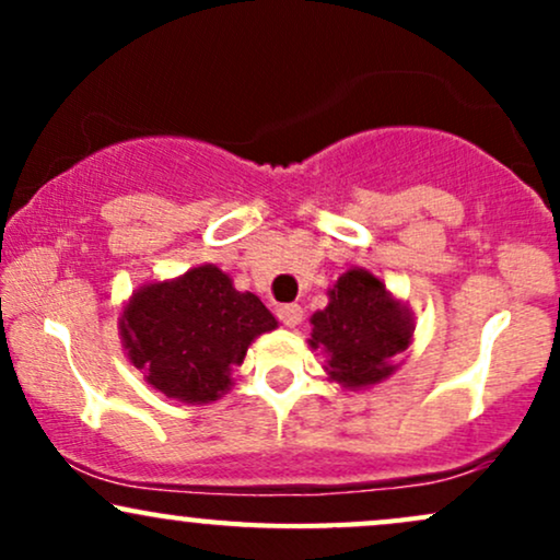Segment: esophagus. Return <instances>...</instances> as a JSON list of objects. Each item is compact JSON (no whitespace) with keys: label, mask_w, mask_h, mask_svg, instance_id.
I'll use <instances>...</instances> for the list:
<instances>
[{"label":"esophagus","mask_w":560,"mask_h":560,"mask_svg":"<svg viewBox=\"0 0 560 560\" xmlns=\"http://www.w3.org/2000/svg\"><path fill=\"white\" fill-rule=\"evenodd\" d=\"M276 316H279L281 324L292 329V326H298L300 320H302V307L294 305V302H287V305H279V311H276Z\"/></svg>","instance_id":"obj_1"}]
</instances>
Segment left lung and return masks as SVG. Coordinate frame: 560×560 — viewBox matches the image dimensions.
Segmentation results:
<instances>
[{
	"label": "left lung",
	"instance_id": "8db88e82",
	"mask_svg": "<svg viewBox=\"0 0 560 560\" xmlns=\"http://www.w3.org/2000/svg\"><path fill=\"white\" fill-rule=\"evenodd\" d=\"M313 350L326 355V374L347 389L378 384L408 350L413 318L365 268H350L329 289V305L311 318Z\"/></svg>",
	"mask_w": 560,
	"mask_h": 560
}]
</instances>
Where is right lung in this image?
<instances>
[{
	"mask_svg": "<svg viewBox=\"0 0 560 560\" xmlns=\"http://www.w3.org/2000/svg\"><path fill=\"white\" fill-rule=\"evenodd\" d=\"M253 292H236L221 268L199 266L133 292L120 316L128 361L152 387L182 402L218 400L258 334L276 329Z\"/></svg>",
	"mask_w": 560,
	"mask_h": 560,
	"instance_id": "1",
	"label": "right lung"
}]
</instances>
